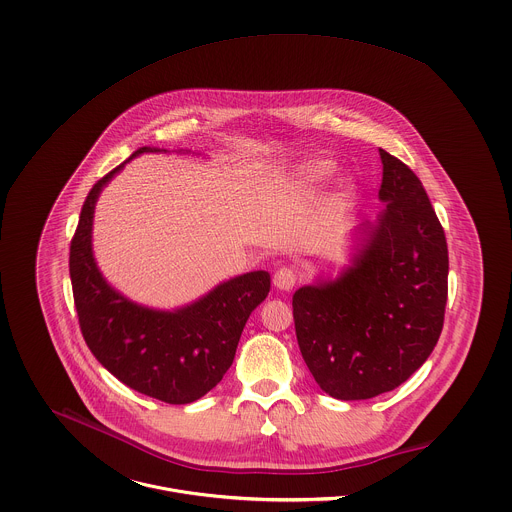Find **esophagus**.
I'll return each mask as SVG.
<instances>
[{"label": "esophagus", "instance_id": "34e87169", "mask_svg": "<svg viewBox=\"0 0 512 512\" xmlns=\"http://www.w3.org/2000/svg\"><path fill=\"white\" fill-rule=\"evenodd\" d=\"M297 282V274L293 270L292 266H282L280 270H276L274 274V286L278 290H284V292H290L293 286Z\"/></svg>", "mask_w": 512, "mask_h": 512}]
</instances>
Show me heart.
<instances>
[{
	"label": "heart",
	"instance_id": "heart-1",
	"mask_svg": "<svg viewBox=\"0 0 512 512\" xmlns=\"http://www.w3.org/2000/svg\"><path fill=\"white\" fill-rule=\"evenodd\" d=\"M333 173H335V163L327 159H315L299 167L297 179L303 185H319V183H325Z\"/></svg>",
	"mask_w": 512,
	"mask_h": 512
}]
</instances>
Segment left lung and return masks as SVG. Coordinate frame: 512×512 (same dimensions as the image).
Returning <instances> with one entry per match:
<instances>
[{
  "label": "left lung",
  "mask_w": 512,
  "mask_h": 512,
  "mask_svg": "<svg viewBox=\"0 0 512 512\" xmlns=\"http://www.w3.org/2000/svg\"><path fill=\"white\" fill-rule=\"evenodd\" d=\"M386 209L353 266L331 284L293 293L301 357L339 400L390 392L426 363L443 329L447 242L416 173L380 149Z\"/></svg>",
  "instance_id": "8db88e82"
}]
</instances>
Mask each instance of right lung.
<instances>
[{"instance_id": "add662e5", "label": "right lung", "mask_w": 512, "mask_h": 512, "mask_svg": "<svg viewBox=\"0 0 512 512\" xmlns=\"http://www.w3.org/2000/svg\"><path fill=\"white\" fill-rule=\"evenodd\" d=\"M144 151L149 147L134 155ZM120 169L94 183L71 240L78 325L96 361L120 382L167 404H189L213 390L232 365L250 313L270 292V274L238 276L173 313L146 309L114 292L94 264L90 230L96 199Z\"/></svg>"}]
</instances>
